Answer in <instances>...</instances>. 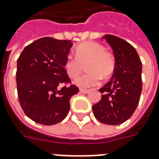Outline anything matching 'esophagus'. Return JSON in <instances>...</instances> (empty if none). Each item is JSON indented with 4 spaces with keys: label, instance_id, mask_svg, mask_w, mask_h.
Masks as SVG:
<instances>
[{
    "label": "esophagus",
    "instance_id": "34e87169",
    "mask_svg": "<svg viewBox=\"0 0 159 159\" xmlns=\"http://www.w3.org/2000/svg\"><path fill=\"white\" fill-rule=\"evenodd\" d=\"M80 93H88V89H84V88H80Z\"/></svg>",
    "mask_w": 159,
    "mask_h": 159
}]
</instances>
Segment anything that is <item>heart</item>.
<instances>
[{
	"label": "heart",
	"instance_id": "heart-1",
	"mask_svg": "<svg viewBox=\"0 0 159 159\" xmlns=\"http://www.w3.org/2000/svg\"><path fill=\"white\" fill-rule=\"evenodd\" d=\"M76 56H66L64 69L70 78L81 74L85 65L89 72L78 77L75 84L80 88H89L98 85L102 77L107 79L114 72L116 61L114 56L98 42H86L75 48Z\"/></svg>",
	"mask_w": 159,
	"mask_h": 159
}]
</instances>
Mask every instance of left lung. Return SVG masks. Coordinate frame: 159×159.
<instances>
[{
  "label": "left lung",
  "mask_w": 159,
  "mask_h": 159,
  "mask_svg": "<svg viewBox=\"0 0 159 159\" xmlns=\"http://www.w3.org/2000/svg\"><path fill=\"white\" fill-rule=\"evenodd\" d=\"M114 54L116 66L112 78L99 89L101 100L93 106L99 122L118 125L129 119L139 105L142 93V62L135 48L125 40L104 36Z\"/></svg>",
  "instance_id": "1"
}]
</instances>
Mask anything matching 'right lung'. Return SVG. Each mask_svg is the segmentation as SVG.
<instances>
[{"instance_id": "1", "label": "right lung", "mask_w": 159, "mask_h": 159, "mask_svg": "<svg viewBox=\"0 0 159 159\" xmlns=\"http://www.w3.org/2000/svg\"><path fill=\"white\" fill-rule=\"evenodd\" d=\"M71 46L68 40L43 37L26 46L18 57L19 102L25 114L36 123L54 125L68 114L70 98L79 91L64 69Z\"/></svg>"}]
</instances>
